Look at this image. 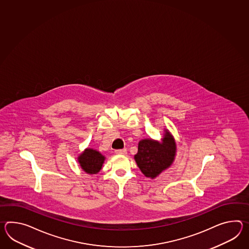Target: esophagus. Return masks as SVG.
Listing matches in <instances>:
<instances>
[{
    "instance_id": "1",
    "label": "esophagus",
    "mask_w": 249,
    "mask_h": 249,
    "mask_svg": "<svg viewBox=\"0 0 249 249\" xmlns=\"http://www.w3.org/2000/svg\"><path fill=\"white\" fill-rule=\"evenodd\" d=\"M115 154H117V155H125V154H127V150H126V149L115 150Z\"/></svg>"
}]
</instances>
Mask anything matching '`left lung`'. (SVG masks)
<instances>
[{"label": "left lung", "instance_id": "obj_1", "mask_svg": "<svg viewBox=\"0 0 249 249\" xmlns=\"http://www.w3.org/2000/svg\"><path fill=\"white\" fill-rule=\"evenodd\" d=\"M176 142L165 129L161 142L152 138L142 139L138 143V154L134 158L145 177L155 178L172 165L176 155Z\"/></svg>", "mask_w": 249, "mask_h": 249}]
</instances>
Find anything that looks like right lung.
Returning <instances> with one entry per match:
<instances>
[{"label": "right lung", "mask_w": 249, "mask_h": 249, "mask_svg": "<svg viewBox=\"0 0 249 249\" xmlns=\"http://www.w3.org/2000/svg\"><path fill=\"white\" fill-rule=\"evenodd\" d=\"M105 157L100 152L92 148L85 149L77 157L79 165L84 172L89 174H96L100 172L105 162Z\"/></svg>", "instance_id": "right-lung-1"}]
</instances>
